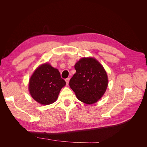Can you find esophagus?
I'll list each match as a JSON object with an SVG mask.
<instances>
[{
	"mask_svg": "<svg viewBox=\"0 0 147 147\" xmlns=\"http://www.w3.org/2000/svg\"><path fill=\"white\" fill-rule=\"evenodd\" d=\"M69 80H70V78H67L65 79V82H66V84H69Z\"/></svg>",
	"mask_w": 147,
	"mask_h": 147,
	"instance_id": "obj_1",
	"label": "esophagus"
}]
</instances>
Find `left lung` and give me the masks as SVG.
Here are the masks:
<instances>
[{"label":"left lung","mask_w":147,"mask_h":147,"mask_svg":"<svg viewBox=\"0 0 147 147\" xmlns=\"http://www.w3.org/2000/svg\"><path fill=\"white\" fill-rule=\"evenodd\" d=\"M76 70L69 86L78 100L92 104L99 100L108 85L107 75L103 67L94 58H82L75 64Z\"/></svg>","instance_id":"8db88e82"}]
</instances>
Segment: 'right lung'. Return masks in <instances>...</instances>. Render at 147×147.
Listing matches in <instances>:
<instances>
[{
	"label": "right lung",
	"mask_w": 147,
	"mask_h": 147,
	"mask_svg": "<svg viewBox=\"0 0 147 147\" xmlns=\"http://www.w3.org/2000/svg\"><path fill=\"white\" fill-rule=\"evenodd\" d=\"M65 82L59 70L50 64H44L35 70L30 77L29 90L32 98L43 105L55 102Z\"/></svg>",
	"instance_id": "1"
}]
</instances>
